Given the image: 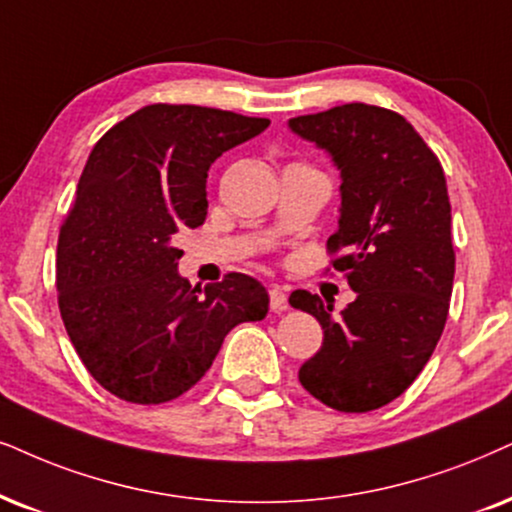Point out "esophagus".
Instances as JSON below:
<instances>
[{"label":"esophagus","instance_id":"obj_1","mask_svg":"<svg viewBox=\"0 0 512 512\" xmlns=\"http://www.w3.org/2000/svg\"><path fill=\"white\" fill-rule=\"evenodd\" d=\"M269 307L274 309V312H283V309L288 307V295L283 293V288L278 286L269 288Z\"/></svg>","mask_w":512,"mask_h":512}]
</instances>
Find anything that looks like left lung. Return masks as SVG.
Listing matches in <instances>:
<instances>
[{
	"mask_svg": "<svg viewBox=\"0 0 512 512\" xmlns=\"http://www.w3.org/2000/svg\"><path fill=\"white\" fill-rule=\"evenodd\" d=\"M290 129L340 167V226L326 250L357 293L340 316L319 295H290L323 328L297 375L335 411L380 409L418 378L449 316L456 252L442 163L409 120L368 103L300 115Z\"/></svg>",
	"mask_w": 512,
	"mask_h": 512,
	"instance_id": "obj_1",
	"label": "left lung"
}]
</instances>
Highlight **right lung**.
<instances>
[{
  "label": "right lung",
  "instance_id": "1",
  "mask_svg": "<svg viewBox=\"0 0 512 512\" xmlns=\"http://www.w3.org/2000/svg\"><path fill=\"white\" fill-rule=\"evenodd\" d=\"M269 127L191 103H151L108 129L89 153L56 248L63 326L103 390L132 404L189 392L231 328L260 321V281L226 274L200 293L177 274L181 229L208 215V170Z\"/></svg>",
  "mask_w": 512,
  "mask_h": 512
}]
</instances>
